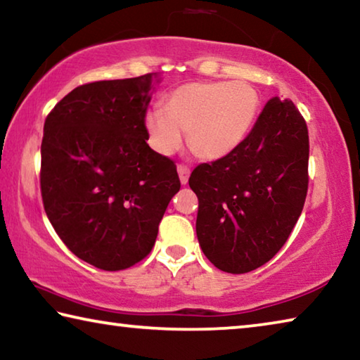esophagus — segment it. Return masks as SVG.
Returning <instances> with one entry per match:
<instances>
[{
	"label": "esophagus",
	"mask_w": 360,
	"mask_h": 360,
	"mask_svg": "<svg viewBox=\"0 0 360 360\" xmlns=\"http://www.w3.org/2000/svg\"><path fill=\"white\" fill-rule=\"evenodd\" d=\"M178 173H179L181 184H187L188 174H191V168H188L187 165H182V163H179V165H178Z\"/></svg>",
	"instance_id": "34e87169"
}]
</instances>
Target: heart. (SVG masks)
<instances>
[{"label":"heart","instance_id":"b5f03b06","mask_svg":"<svg viewBox=\"0 0 360 360\" xmlns=\"http://www.w3.org/2000/svg\"><path fill=\"white\" fill-rule=\"evenodd\" d=\"M259 109V96L246 82H192L172 90L165 109L146 114L150 146L172 154L187 133L192 152L216 160L238 148L248 136Z\"/></svg>","mask_w":360,"mask_h":360}]
</instances>
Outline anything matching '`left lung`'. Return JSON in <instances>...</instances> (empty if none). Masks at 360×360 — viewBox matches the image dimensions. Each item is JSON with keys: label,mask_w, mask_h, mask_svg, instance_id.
Returning <instances> with one entry per match:
<instances>
[{"label": "left lung", "mask_w": 360, "mask_h": 360, "mask_svg": "<svg viewBox=\"0 0 360 360\" xmlns=\"http://www.w3.org/2000/svg\"><path fill=\"white\" fill-rule=\"evenodd\" d=\"M308 158L307 122L275 96L238 148L193 169L197 236L212 265L241 275L273 259L302 214Z\"/></svg>", "instance_id": "8db88e82"}]
</instances>
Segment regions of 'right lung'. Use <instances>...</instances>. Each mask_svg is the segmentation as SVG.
I'll use <instances>...</instances> for the list:
<instances>
[{
  "label": "right lung",
  "instance_id": "1",
  "mask_svg": "<svg viewBox=\"0 0 360 360\" xmlns=\"http://www.w3.org/2000/svg\"><path fill=\"white\" fill-rule=\"evenodd\" d=\"M155 72L79 85L44 122L41 197L66 248L119 271L141 262L181 181L172 158L152 150L146 114Z\"/></svg>",
  "mask_w": 360,
  "mask_h": 360
}]
</instances>
